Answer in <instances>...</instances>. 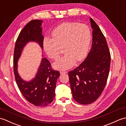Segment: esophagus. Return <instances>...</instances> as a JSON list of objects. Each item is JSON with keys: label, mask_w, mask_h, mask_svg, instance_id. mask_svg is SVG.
Segmentation results:
<instances>
[{"label": "esophagus", "mask_w": 126, "mask_h": 126, "mask_svg": "<svg viewBox=\"0 0 126 126\" xmlns=\"http://www.w3.org/2000/svg\"><path fill=\"white\" fill-rule=\"evenodd\" d=\"M66 73H67V72H66V71H60V74H66Z\"/></svg>", "instance_id": "1"}]
</instances>
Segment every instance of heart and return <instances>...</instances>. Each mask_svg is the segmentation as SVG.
Listing matches in <instances>:
<instances>
[{"instance_id":"heart-1","label":"heart","mask_w":126,"mask_h":126,"mask_svg":"<svg viewBox=\"0 0 126 126\" xmlns=\"http://www.w3.org/2000/svg\"><path fill=\"white\" fill-rule=\"evenodd\" d=\"M52 38L45 37L43 41V47L47 55L56 60L60 55V49L64 53L53 64L58 70L71 68L76 62L86 56L89 49L92 33L90 28L83 24L65 22L59 25L52 31Z\"/></svg>"}]
</instances>
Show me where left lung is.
I'll list each match as a JSON object with an SVG mask.
<instances>
[{
  "label": "left lung",
  "mask_w": 126,
  "mask_h": 126,
  "mask_svg": "<svg viewBox=\"0 0 126 126\" xmlns=\"http://www.w3.org/2000/svg\"><path fill=\"white\" fill-rule=\"evenodd\" d=\"M92 46L85 60L69 72L73 98L82 104L93 103L105 88L110 64V53L105 37L92 18Z\"/></svg>",
  "instance_id": "left-lung-1"
}]
</instances>
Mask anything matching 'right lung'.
I'll use <instances>...</instances> for the list:
<instances>
[{
    "instance_id": "right-lung-1",
    "label": "right lung",
    "mask_w": 126,
    "mask_h": 126,
    "mask_svg": "<svg viewBox=\"0 0 126 126\" xmlns=\"http://www.w3.org/2000/svg\"><path fill=\"white\" fill-rule=\"evenodd\" d=\"M41 20H32L28 23L19 34L16 42L13 56V71L19 89L29 102L37 107H45L52 102L55 96V88L60 72L53 70L50 62L42 58L35 77L31 81H24L17 71V62L25 45L28 42L38 43L43 49Z\"/></svg>"
}]
</instances>
